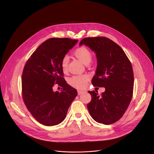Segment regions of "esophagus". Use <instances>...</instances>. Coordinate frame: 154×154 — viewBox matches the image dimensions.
<instances>
[{"instance_id":"34e87169","label":"esophagus","mask_w":154,"mask_h":154,"mask_svg":"<svg viewBox=\"0 0 154 154\" xmlns=\"http://www.w3.org/2000/svg\"><path fill=\"white\" fill-rule=\"evenodd\" d=\"M77 92H78V95H81V94H83L85 91H82V90H78Z\"/></svg>"}]
</instances>
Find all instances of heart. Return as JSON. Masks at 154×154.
Instances as JSON below:
<instances>
[{
	"mask_svg": "<svg viewBox=\"0 0 154 154\" xmlns=\"http://www.w3.org/2000/svg\"><path fill=\"white\" fill-rule=\"evenodd\" d=\"M74 56L78 58L83 64H89L92 60L93 54L91 52L85 47H80L77 48L74 52ZM68 57L64 56L61 61V67L64 72L68 69ZM90 79V77L87 74L74 75L70 79L69 82L72 86L79 89H83L86 86L88 82Z\"/></svg>",
	"mask_w": 154,
	"mask_h": 154,
	"instance_id": "heart-1",
	"label": "heart"
}]
</instances>
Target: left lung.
<instances>
[{"label": "left lung", "mask_w": 154, "mask_h": 154, "mask_svg": "<svg viewBox=\"0 0 154 154\" xmlns=\"http://www.w3.org/2000/svg\"><path fill=\"white\" fill-rule=\"evenodd\" d=\"M83 45L95 52L97 60L92 84L105 88L101 95L88 91L91 100L88 109L96 122L112 124L122 118L132 98V66L122 49L106 37L86 38L80 42V46Z\"/></svg>", "instance_id": "left-lung-1"}]
</instances>
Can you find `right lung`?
I'll return each mask as SVG.
<instances>
[{"mask_svg":"<svg viewBox=\"0 0 154 154\" xmlns=\"http://www.w3.org/2000/svg\"><path fill=\"white\" fill-rule=\"evenodd\" d=\"M77 39L52 38L45 41L27 60L22 75L24 102L32 115L41 124L52 126L66 116L77 90L62 77V58L77 42ZM55 83L63 88L53 91Z\"/></svg>","mask_w":154,"mask_h":154,"instance_id":"obj_1","label":"right lung"}]
</instances>
